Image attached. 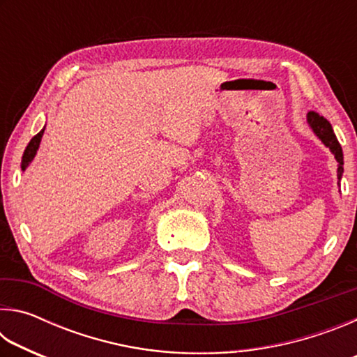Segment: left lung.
<instances>
[{"mask_svg": "<svg viewBox=\"0 0 357 357\" xmlns=\"http://www.w3.org/2000/svg\"><path fill=\"white\" fill-rule=\"evenodd\" d=\"M307 123H309V128L313 130V134H315L319 140H321L324 146L329 148L331 153L334 154L337 160V179H338V184H340V179L343 174V151L334 134V129H332V126L328 119L319 116V114L315 112L307 113Z\"/></svg>", "mask_w": 357, "mask_h": 357, "instance_id": "left-lung-1", "label": "left lung"}]
</instances>
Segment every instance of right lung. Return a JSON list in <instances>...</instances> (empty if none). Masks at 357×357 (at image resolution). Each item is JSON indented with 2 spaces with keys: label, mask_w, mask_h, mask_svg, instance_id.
<instances>
[{
  "label": "right lung",
  "mask_w": 357,
  "mask_h": 357,
  "mask_svg": "<svg viewBox=\"0 0 357 357\" xmlns=\"http://www.w3.org/2000/svg\"><path fill=\"white\" fill-rule=\"evenodd\" d=\"M44 130H45V128L42 129L38 135H34L31 138V142L28 143L25 153H23V157H22V172L26 170L28 165L33 162L34 155L38 154V149H39V144H40V140H42V135H44Z\"/></svg>",
  "instance_id": "add662e5"
}]
</instances>
